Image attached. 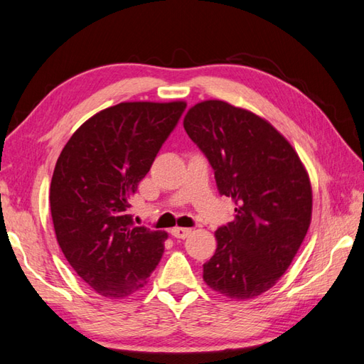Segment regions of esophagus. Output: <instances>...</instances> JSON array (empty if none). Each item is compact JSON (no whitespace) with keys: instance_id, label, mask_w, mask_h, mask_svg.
I'll return each instance as SVG.
<instances>
[{"instance_id":"obj_1","label":"esophagus","mask_w":364,"mask_h":364,"mask_svg":"<svg viewBox=\"0 0 364 364\" xmlns=\"http://www.w3.org/2000/svg\"><path fill=\"white\" fill-rule=\"evenodd\" d=\"M170 235H172L175 239H186L189 235H191V228H172V231H170Z\"/></svg>"}]
</instances>
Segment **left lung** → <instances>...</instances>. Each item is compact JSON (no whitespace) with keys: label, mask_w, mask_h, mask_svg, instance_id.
<instances>
[{"label":"left lung","mask_w":364,"mask_h":364,"mask_svg":"<svg viewBox=\"0 0 364 364\" xmlns=\"http://www.w3.org/2000/svg\"><path fill=\"white\" fill-rule=\"evenodd\" d=\"M183 127L214 168L235 220L215 231L203 280L228 299L261 296L280 280L311 223L313 191L304 162L280 131L222 100L189 107Z\"/></svg>","instance_id":"obj_1"}]
</instances>
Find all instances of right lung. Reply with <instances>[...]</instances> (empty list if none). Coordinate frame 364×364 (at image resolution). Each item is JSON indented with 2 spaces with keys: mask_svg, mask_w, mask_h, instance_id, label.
<instances>
[{
  "mask_svg": "<svg viewBox=\"0 0 364 364\" xmlns=\"http://www.w3.org/2000/svg\"><path fill=\"white\" fill-rule=\"evenodd\" d=\"M186 107L123 102L92 115L60 151L50 186L58 244L82 282L106 299L146 284L166 231L134 227L129 198Z\"/></svg>",
  "mask_w": 364,
  "mask_h": 364,
  "instance_id": "obj_1",
  "label": "right lung"
}]
</instances>
